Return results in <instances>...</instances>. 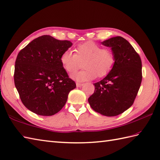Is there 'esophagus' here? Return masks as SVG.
I'll return each instance as SVG.
<instances>
[{
  "instance_id": "esophagus-1",
  "label": "esophagus",
  "mask_w": 160,
  "mask_h": 160,
  "mask_svg": "<svg viewBox=\"0 0 160 160\" xmlns=\"http://www.w3.org/2000/svg\"><path fill=\"white\" fill-rule=\"evenodd\" d=\"M83 84H82V83L77 82V83H76V87H81L83 86Z\"/></svg>"
}]
</instances>
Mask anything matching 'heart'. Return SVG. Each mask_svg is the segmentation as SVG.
I'll return each mask as SVG.
<instances>
[{
	"label": "heart",
	"instance_id": "b5f03b06",
	"mask_svg": "<svg viewBox=\"0 0 160 160\" xmlns=\"http://www.w3.org/2000/svg\"><path fill=\"white\" fill-rule=\"evenodd\" d=\"M61 54L60 60L64 69L73 73L79 69L83 62L84 70L73 74L71 77L79 82L92 80L96 77H104L110 72L115 62V53L109 47L102 48L99 44L87 41L80 44L75 49Z\"/></svg>",
	"mask_w": 160,
	"mask_h": 160
}]
</instances>
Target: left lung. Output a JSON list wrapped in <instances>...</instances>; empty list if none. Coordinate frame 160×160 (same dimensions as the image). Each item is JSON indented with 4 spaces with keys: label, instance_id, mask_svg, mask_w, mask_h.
Instances as JSON below:
<instances>
[{
    "label": "left lung",
    "instance_id": "1",
    "mask_svg": "<svg viewBox=\"0 0 160 160\" xmlns=\"http://www.w3.org/2000/svg\"><path fill=\"white\" fill-rule=\"evenodd\" d=\"M111 47L115 62L107 76L94 83L95 91L88 101L93 109L105 116H116L133 104L142 79V60L127 40L116 36L102 42Z\"/></svg>",
    "mask_w": 160,
    "mask_h": 160
}]
</instances>
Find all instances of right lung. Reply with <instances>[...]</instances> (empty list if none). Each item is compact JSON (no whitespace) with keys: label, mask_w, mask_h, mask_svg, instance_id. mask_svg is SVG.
<instances>
[{"label":"right lung","mask_w":160,"mask_h":160,"mask_svg":"<svg viewBox=\"0 0 160 160\" xmlns=\"http://www.w3.org/2000/svg\"><path fill=\"white\" fill-rule=\"evenodd\" d=\"M71 45L69 40L44 35L20 51L13 78L20 100L29 111L51 116L65 105L69 93L76 84L69 78L60 58Z\"/></svg>","instance_id":"obj_1"}]
</instances>
